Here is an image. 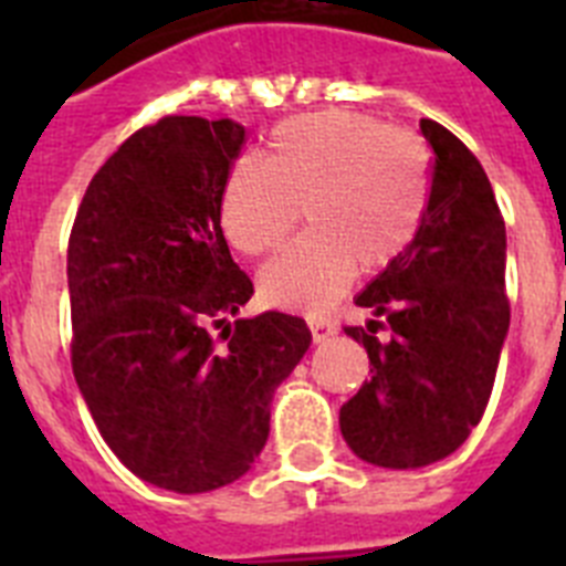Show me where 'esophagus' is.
<instances>
[{"mask_svg":"<svg viewBox=\"0 0 566 566\" xmlns=\"http://www.w3.org/2000/svg\"><path fill=\"white\" fill-rule=\"evenodd\" d=\"M308 328H312L314 343H323V339H328L337 334V326H334L332 319H326V317H312L308 319Z\"/></svg>","mask_w":566,"mask_h":566,"instance_id":"obj_1","label":"esophagus"}]
</instances>
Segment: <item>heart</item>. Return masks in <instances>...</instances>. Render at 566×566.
<instances>
[{"label": "heart", "instance_id": "1", "mask_svg": "<svg viewBox=\"0 0 566 566\" xmlns=\"http://www.w3.org/2000/svg\"><path fill=\"white\" fill-rule=\"evenodd\" d=\"M431 198L422 142L354 109L277 124L266 158H243L223 184L221 223L243 254H266L303 218L308 232L260 272L280 308L323 312L354 272H382L417 238Z\"/></svg>", "mask_w": 566, "mask_h": 566}]
</instances>
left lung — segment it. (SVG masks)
<instances>
[{
  "label": "left lung",
  "instance_id": "obj_1",
  "mask_svg": "<svg viewBox=\"0 0 566 566\" xmlns=\"http://www.w3.org/2000/svg\"><path fill=\"white\" fill-rule=\"evenodd\" d=\"M433 149L431 198L417 238L357 294L371 379L339 408L354 453L379 468H424L451 457L488 408L510 328L504 218L476 155L422 118ZM379 327L392 332L379 340Z\"/></svg>",
  "mask_w": 566,
  "mask_h": 566
}]
</instances>
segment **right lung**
Returning <instances> with one entry per match:
<instances>
[{
  "mask_svg": "<svg viewBox=\"0 0 566 566\" xmlns=\"http://www.w3.org/2000/svg\"><path fill=\"white\" fill-rule=\"evenodd\" d=\"M247 129L167 115L93 175L73 221L67 289L78 391L135 476L207 493L252 468L277 385L312 343L306 319H234L254 294L221 229ZM224 326L218 338L208 326Z\"/></svg>",
  "mask_w": 566,
  "mask_h": 566,
  "instance_id": "right-lung-1",
  "label": "right lung"
}]
</instances>
